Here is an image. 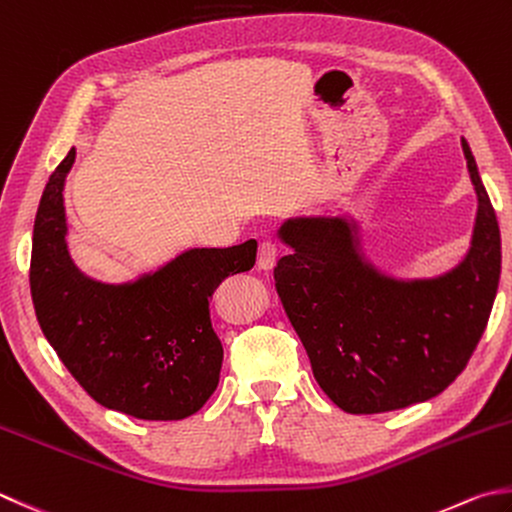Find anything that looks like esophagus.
Returning a JSON list of instances; mask_svg holds the SVG:
<instances>
[{
    "mask_svg": "<svg viewBox=\"0 0 512 512\" xmlns=\"http://www.w3.org/2000/svg\"><path fill=\"white\" fill-rule=\"evenodd\" d=\"M276 256H278V247L276 243H272V240H263L258 247V267L260 269H272L274 263H276Z\"/></svg>",
    "mask_w": 512,
    "mask_h": 512,
    "instance_id": "1",
    "label": "esophagus"
}]
</instances>
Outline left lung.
Listing matches in <instances>:
<instances>
[{
	"mask_svg": "<svg viewBox=\"0 0 512 512\" xmlns=\"http://www.w3.org/2000/svg\"><path fill=\"white\" fill-rule=\"evenodd\" d=\"M477 194L470 249L435 278H394L363 254L347 216H296L278 229L292 247L274 267L276 292L310 356L314 379L350 414L437 397L466 368L493 310L501 238L477 162L461 140Z\"/></svg>",
	"mask_w": 512,
	"mask_h": 512,
	"instance_id": "1",
	"label": "left lung"
}]
</instances>
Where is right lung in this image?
Instances as JSON below:
<instances>
[{
    "label": "right lung",
    "mask_w": 512,
    "mask_h": 512,
    "mask_svg": "<svg viewBox=\"0 0 512 512\" xmlns=\"http://www.w3.org/2000/svg\"><path fill=\"white\" fill-rule=\"evenodd\" d=\"M73 162L75 149L51 173L37 207V321L66 370L104 408L144 421L187 419L214 394L223 365L209 298L227 276L254 267L258 243L187 249L136 281H93L66 245L64 182Z\"/></svg>",
    "instance_id": "1"
}]
</instances>
